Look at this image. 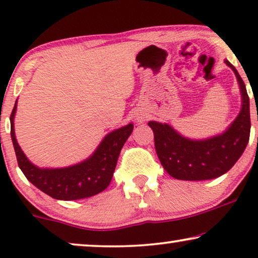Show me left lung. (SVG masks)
<instances>
[{
    "label": "left lung",
    "instance_id": "obj_1",
    "mask_svg": "<svg viewBox=\"0 0 258 258\" xmlns=\"http://www.w3.org/2000/svg\"><path fill=\"white\" fill-rule=\"evenodd\" d=\"M241 93V110L223 133L207 139H190L168 123L150 121L155 148L161 164L171 177L182 181H204L220 177L242 156L250 136V103L245 84L228 59Z\"/></svg>",
    "mask_w": 258,
    "mask_h": 258
}]
</instances>
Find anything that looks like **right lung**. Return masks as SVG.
Wrapping results in <instances>:
<instances>
[{
    "label": "right lung",
    "mask_w": 258,
    "mask_h": 258,
    "mask_svg": "<svg viewBox=\"0 0 258 258\" xmlns=\"http://www.w3.org/2000/svg\"><path fill=\"white\" fill-rule=\"evenodd\" d=\"M16 109L17 101L10 115V135L17 163L28 181L52 199L61 201L87 199L108 188L122 147L133 133V123L107 134L94 153L82 162L64 168H40L29 161L17 143L14 128Z\"/></svg>",
    "instance_id": "add662e5"
}]
</instances>
